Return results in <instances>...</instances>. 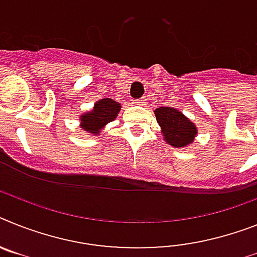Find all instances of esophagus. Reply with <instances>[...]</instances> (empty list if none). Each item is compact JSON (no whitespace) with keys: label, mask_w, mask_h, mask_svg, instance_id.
I'll return each instance as SVG.
<instances>
[{"label":"esophagus","mask_w":257,"mask_h":257,"mask_svg":"<svg viewBox=\"0 0 257 257\" xmlns=\"http://www.w3.org/2000/svg\"><path fill=\"white\" fill-rule=\"evenodd\" d=\"M133 103H135L136 105H144L145 104V100H144V99H136Z\"/></svg>","instance_id":"esophagus-1"}]
</instances>
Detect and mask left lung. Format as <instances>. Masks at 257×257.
Segmentation results:
<instances>
[{
  "label": "left lung",
  "instance_id": "left-lung-1",
  "mask_svg": "<svg viewBox=\"0 0 257 257\" xmlns=\"http://www.w3.org/2000/svg\"><path fill=\"white\" fill-rule=\"evenodd\" d=\"M154 113L163 140L169 145L187 148L193 144L198 133L197 126L183 112L172 107H159L154 109Z\"/></svg>",
  "mask_w": 257,
  "mask_h": 257
}]
</instances>
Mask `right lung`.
Listing matches in <instances>:
<instances>
[{
	"instance_id": "1",
	"label": "right lung",
	"mask_w": 257,
	"mask_h": 257,
	"mask_svg": "<svg viewBox=\"0 0 257 257\" xmlns=\"http://www.w3.org/2000/svg\"><path fill=\"white\" fill-rule=\"evenodd\" d=\"M120 109H121V104L115 102L113 99H100L95 102L90 111L83 112L79 116V121H81L79 128H82V131H85L86 133L99 136L102 129L105 128V125L117 117Z\"/></svg>"
}]
</instances>
